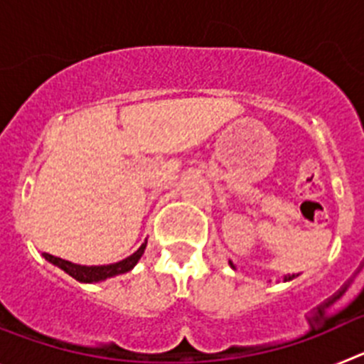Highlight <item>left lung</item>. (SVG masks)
<instances>
[{
  "instance_id": "left-lung-1",
  "label": "left lung",
  "mask_w": 364,
  "mask_h": 364,
  "mask_svg": "<svg viewBox=\"0 0 364 364\" xmlns=\"http://www.w3.org/2000/svg\"><path fill=\"white\" fill-rule=\"evenodd\" d=\"M233 266V264H231ZM291 279H294V275H288V277H286V281H291Z\"/></svg>"
}]
</instances>
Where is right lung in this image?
I'll list each match as a JSON object with an SVG mask.
<instances>
[{
  "label": "right lung",
  "mask_w": 364,
  "mask_h": 364,
  "mask_svg": "<svg viewBox=\"0 0 364 364\" xmlns=\"http://www.w3.org/2000/svg\"><path fill=\"white\" fill-rule=\"evenodd\" d=\"M146 244L144 242L142 246L138 247L136 252L133 253L131 257L127 259L120 260L117 264H109V266H80V264H73L69 260H63L60 257H54L50 253H45V259L56 264L58 268H62L63 272L69 273L70 277L76 279L80 282H98V281H104V279L109 277H114V275H120V273L129 272V269L134 268V264L138 262V259L142 257L144 250H146Z\"/></svg>",
  "instance_id": "obj_1"
}]
</instances>
